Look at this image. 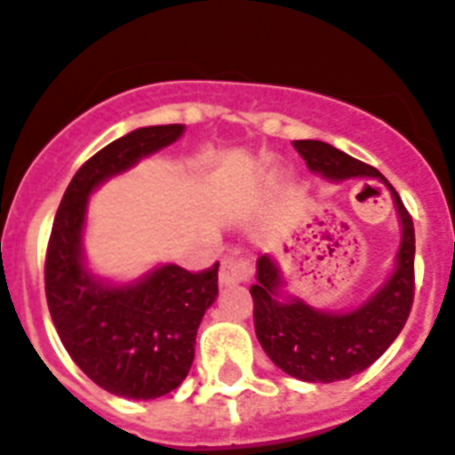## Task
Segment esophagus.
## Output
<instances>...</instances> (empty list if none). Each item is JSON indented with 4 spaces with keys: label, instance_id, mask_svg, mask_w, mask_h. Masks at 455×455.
<instances>
[{
    "label": "esophagus",
    "instance_id": "esophagus-1",
    "mask_svg": "<svg viewBox=\"0 0 455 455\" xmlns=\"http://www.w3.org/2000/svg\"><path fill=\"white\" fill-rule=\"evenodd\" d=\"M252 278V266L250 261L238 257V254H228L220 264V283L221 285H238L245 280Z\"/></svg>",
    "mask_w": 455,
    "mask_h": 455
}]
</instances>
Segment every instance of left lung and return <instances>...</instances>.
Masks as SVG:
<instances>
[{"label":"left lung","mask_w":455,"mask_h":455,"mask_svg":"<svg viewBox=\"0 0 455 455\" xmlns=\"http://www.w3.org/2000/svg\"><path fill=\"white\" fill-rule=\"evenodd\" d=\"M294 149L308 170L327 182L379 177L393 194L402 228L390 278L353 311H320L304 299L285 294V280L275 259L271 254L257 259V283L250 287V294L254 301V331L264 353L275 367L299 381L334 383L374 364L407 323L413 304L416 235L411 215L379 170L320 140H297Z\"/></svg>","instance_id":"8db88e82"}]
</instances>
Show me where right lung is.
Segmentation results:
<instances>
[{"instance_id": "right-lung-1", "label": "right lung", "mask_w": 455, "mask_h": 455, "mask_svg": "<svg viewBox=\"0 0 455 455\" xmlns=\"http://www.w3.org/2000/svg\"><path fill=\"white\" fill-rule=\"evenodd\" d=\"M182 132V124L147 125L88 158L62 196L48 240L46 301L62 346L91 381L128 400L164 397L187 379L198 324L220 294V261L198 273L164 264L124 285L98 278L84 254L88 196Z\"/></svg>"}]
</instances>
